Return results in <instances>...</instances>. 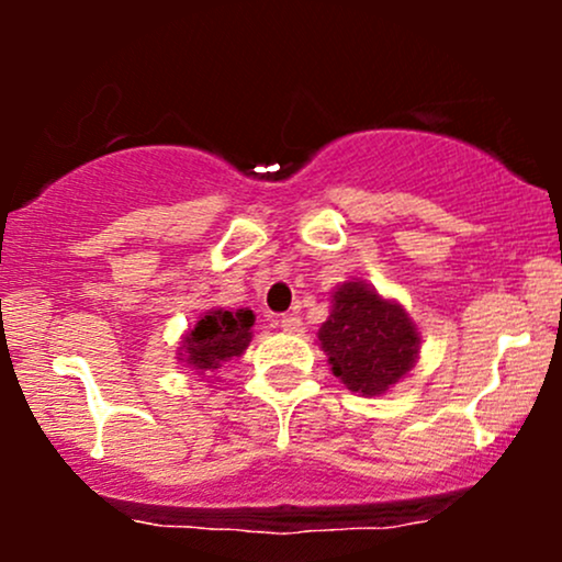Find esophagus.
<instances>
[{"mask_svg":"<svg viewBox=\"0 0 562 562\" xmlns=\"http://www.w3.org/2000/svg\"><path fill=\"white\" fill-rule=\"evenodd\" d=\"M277 325H280L285 333H301V317H299V314H282V317L277 319Z\"/></svg>","mask_w":562,"mask_h":562,"instance_id":"1","label":"esophagus"}]
</instances>
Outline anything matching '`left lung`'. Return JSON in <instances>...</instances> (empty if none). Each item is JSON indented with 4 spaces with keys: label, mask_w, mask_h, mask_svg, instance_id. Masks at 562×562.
Wrapping results in <instances>:
<instances>
[{
    "label": "left lung",
    "mask_w": 562,
    "mask_h": 562,
    "mask_svg": "<svg viewBox=\"0 0 562 562\" xmlns=\"http://www.w3.org/2000/svg\"><path fill=\"white\" fill-rule=\"evenodd\" d=\"M319 348L348 391L380 396L420 357V333L402 303L383 299L362 280L333 290V308L322 322Z\"/></svg>",
    "instance_id": "left-lung-1"
}]
</instances>
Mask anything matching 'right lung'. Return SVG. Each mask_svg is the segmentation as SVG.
I'll return each instance as SVG.
<instances>
[{"label":"right lung","mask_w":562,"mask_h":562,"mask_svg":"<svg viewBox=\"0 0 562 562\" xmlns=\"http://www.w3.org/2000/svg\"><path fill=\"white\" fill-rule=\"evenodd\" d=\"M254 312L250 308H209L192 330L184 333L179 346V362L192 367L195 372H216L232 357H240L248 348L250 327H254Z\"/></svg>","instance_id":"right-lung-1"}]
</instances>
